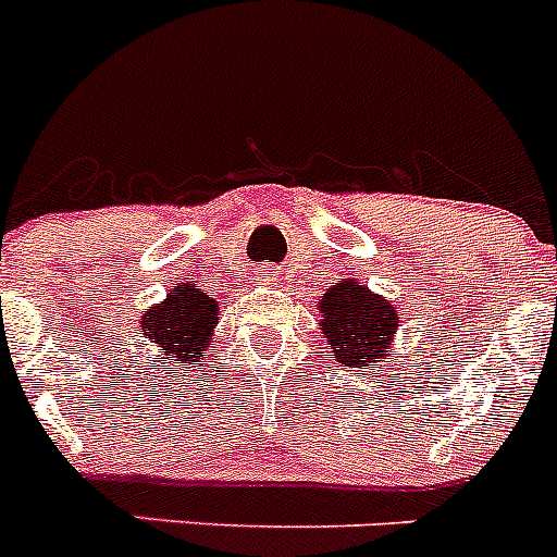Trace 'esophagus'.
Masks as SVG:
<instances>
[{"instance_id":"esophagus-1","label":"esophagus","mask_w":557,"mask_h":557,"mask_svg":"<svg viewBox=\"0 0 557 557\" xmlns=\"http://www.w3.org/2000/svg\"><path fill=\"white\" fill-rule=\"evenodd\" d=\"M273 275H275V270H273V264H262V268H256V278H259V282H273Z\"/></svg>"}]
</instances>
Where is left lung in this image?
Returning a JSON list of instances; mask_svg holds the SVG:
<instances>
[{"label": "left lung", "instance_id": "left-lung-1", "mask_svg": "<svg viewBox=\"0 0 557 557\" xmlns=\"http://www.w3.org/2000/svg\"><path fill=\"white\" fill-rule=\"evenodd\" d=\"M321 332L332 357L346 368H368L385 362L398 329V314L391 301L371 293L362 282L348 278L321 295Z\"/></svg>", "mask_w": 557, "mask_h": 557}]
</instances>
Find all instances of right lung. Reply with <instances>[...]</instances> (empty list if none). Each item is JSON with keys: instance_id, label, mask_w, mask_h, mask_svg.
Listing matches in <instances>:
<instances>
[{"instance_id": "right-lung-1", "label": "right lung", "mask_w": 557, "mask_h": 557, "mask_svg": "<svg viewBox=\"0 0 557 557\" xmlns=\"http://www.w3.org/2000/svg\"><path fill=\"white\" fill-rule=\"evenodd\" d=\"M218 301L200 293L191 284H178L170 289L159 307H150L141 318V332L150 343H156L161 357L175 362H198L206 357L214 343V326H218Z\"/></svg>"}]
</instances>
